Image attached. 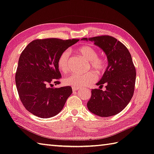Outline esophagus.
I'll list each match as a JSON object with an SVG mask.
<instances>
[{"label":"esophagus","instance_id":"esophagus-1","mask_svg":"<svg viewBox=\"0 0 154 154\" xmlns=\"http://www.w3.org/2000/svg\"><path fill=\"white\" fill-rule=\"evenodd\" d=\"M79 89V88H78V87H72V91L73 92H75V91H78Z\"/></svg>","mask_w":154,"mask_h":154}]
</instances>
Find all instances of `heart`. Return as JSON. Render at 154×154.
<instances>
[{
  "instance_id": "heart-1",
  "label": "heart",
  "mask_w": 154,
  "mask_h": 154,
  "mask_svg": "<svg viewBox=\"0 0 154 154\" xmlns=\"http://www.w3.org/2000/svg\"><path fill=\"white\" fill-rule=\"evenodd\" d=\"M80 54L89 61V66L94 69L98 74L105 71L107 67V61L102 57L98 56L97 50L94 47L84 45L78 49ZM70 51L66 50L62 52L57 59V67L63 73H67L70 70ZM97 80V75L93 71H89L84 74L74 73L65 78L64 83L67 85L81 88L89 86Z\"/></svg>"
}]
</instances>
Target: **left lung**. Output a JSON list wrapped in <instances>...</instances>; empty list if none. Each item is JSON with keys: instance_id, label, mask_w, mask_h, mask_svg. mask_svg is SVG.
Returning a JSON list of instances; mask_svg holds the SVG:
<instances>
[{"instance_id": "8db88e82", "label": "left lung", "mask_w": 154, "mask_h": 154, "mask_svg": "<svg viewBox=\"0 0 154 154\" xmlns=\"http://www.w3.org/2000/svg\"><path fill=\"white\" fill-rule=\"evenodd\" d=\"M93 41L107 56L108 65L97 85H106V90L91 91L87 108L99 117H111L122 111L134 95L136 70L130 52L121 42L109 35L83 38Z\"/></svg>"}]
</instances>
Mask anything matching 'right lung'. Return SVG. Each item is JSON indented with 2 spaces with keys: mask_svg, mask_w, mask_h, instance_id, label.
<instances>
[{
  "mask_svg": "<svg viewBox=\"0 0 154 154\" xmlns=\"http://www.w3.org/2000/svg\"><path fill=\"white\" fill-rule=\"evenodd\" d=\"M79 39H35L20 54L15 74L20 101L30 113L40 118H51L63 109L72 93L71 87H52L61 78L57 67L60 54Z\"/></svg>",
  "mask_w": 154,
  "mask_h": 154,
  "instance_id": "obj_1",
  "label": "right lung"
}]
</instances>
